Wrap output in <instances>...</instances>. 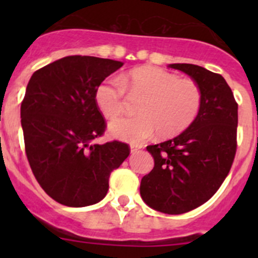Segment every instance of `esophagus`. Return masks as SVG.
<instances>
[{
    "label": "esophagus",
    "mask_w": 258,
    "mask_h": 258,
    "mask_svg": "<svg viewBox=\"0 0 258 258\" xmlns=\"http://www.w3.org/2000/svg\"><path fill=\"white\" fill-rule=\"evenodd\" d=\"M131 153H136V152H139L140 150H141V146H139V145H131Z\"/></svg>",
    "instance_id": "34e87169"
}]
</instances>
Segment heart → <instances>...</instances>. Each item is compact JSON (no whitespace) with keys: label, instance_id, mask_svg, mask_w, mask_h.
<instances>
[{"label":"heart","instance_id":"b5f03b06","mask_svg":"<svg viewBox=\"0 0 258 258\" xmlns=\"http://www.w3.org/2000/svg\"><path fill=\"white\" fill-rule=\"evenodd\" d=\"M126 89L131 96H144L137 106L139 116L114 119L108 126L111 136L140 144L156 132L172 137L188 128L199 116L202 92L195 81L179 79L160 67L142 66L130 71L121 81H103L95 91V102L106 118L121 114L126 105Z\"/></svg>","mask_w":258,"mask_h":258}]
</instances>
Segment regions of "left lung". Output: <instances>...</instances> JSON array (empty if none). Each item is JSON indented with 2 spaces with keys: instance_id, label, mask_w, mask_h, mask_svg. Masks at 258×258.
Segmentation results:
<instances>
[{
  "instance_id": "obj_1",
  "label": "left lung",
  "mask_w": 258,
  "mask_h": 258,
  "mask_svg": "<svg viewBox=\"0 0 258 258\" xmlns=\"http://www.w3.org/2000/svg\"><path fill=\"white\" fill-rule=\"evenodd\" d=\"M188 75L202 92V106L194 123L177 137L147 146L155 167L140 186L151 209L181 215L197 209L216 194L236 155L238 106L226 80L201 66L171 63Z\"/></svg>"
}]
</instances>
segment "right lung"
Listing matches in <instances>:
<instances>
[{
	"mask_svg": "<svg viewBox=\"0 0 258 258\" xmlns=\"http://www.w3.org/2000/svg\"><path fill=\"white\" fill-rule=\"evenodd\" d=\"M123 62L67 56L36 71L21 105V124L31 170L58 204L85 207L105 199L113 170L128 157L126 144H95L105 119L95 91Z\"/></svg>",
	"mask_w": 258,
	"mask_h": 258,
	"instance_id": "obj_1",
	"label": "right lung"
}]
</instances>
